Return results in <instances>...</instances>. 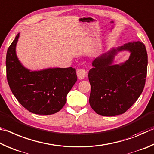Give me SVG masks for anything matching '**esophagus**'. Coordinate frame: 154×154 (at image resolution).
Listing matches in <instances>:
<instances>
[{"instance_id": "34e87169", "label": "esophagus", "mask_w": 154, "mask_h": 154, "mask_svg": "<svg viewBox=\"0 0 154 154\" xmlns=\"http://www.w3.org/2000/svg\"><path fill=\"white\" fill-rule=\"evenodd\" d=\"M77 76L80 80H83L85 79L86 75H87V72L85 69H79L76 71Z\"/></svg>"}]
</instances>
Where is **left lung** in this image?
<instances>
[{"mask_svg":"<svg viewBox=\"0 0 154 154\" xmlns=\"http://www.w3.org/2000/svg\"><path fill=\"white\" fill-rule=\"evenodd\" d=\"M129 50V59L120 65L112 64L118 52ZM88 72L89 103L97 114L104 116L124 114L135 103L145 87L147 53L143 43L125 44L93 61Z\"/></svg>","mask_w":154,"mask_h":154,"instance_id":"8db88e82","label":"left lung"}]
</instances>
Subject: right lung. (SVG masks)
<instances>
[{
    "label": "right lung",
    "instance_id": "add662e5",
    "mask_svg": "<svg viewBox=\"0 0 154 154\" xmlns=\"http://www.w3.org/2000/svg\"><path fill=\"white\" fill-rule=\"evenodd\" d=\"M20 36L8 48L7 79L11 91L24 108L33 114L51 115L58 112L67 95L77 81L75 68H48L30 72L18 60L15 47Z\"/></svg>",
    "mask_w": 154,
    "mask_h": 154
}]
</instances>
